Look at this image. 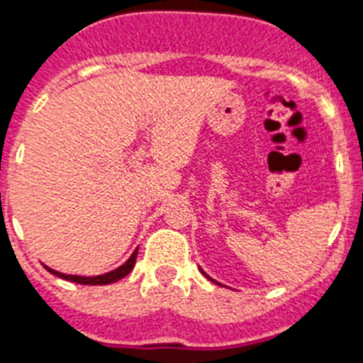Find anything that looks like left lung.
<instances>
[{
	"instance_id": "left-lung-1",
	"label": "left lung",
	"mask_w": 363,
	"mask_h": 363,
	"mask_svg": "<svg viewBox=\"0 0 363 363\" xmlns=\"http://www.w3.org/2000/svg\"><path fill=\"white\" fill-rule=\"evenodd\" d=\"M203 275H205V277H208V275H206V273H203Z\"/></svg>"
}]
</instances>
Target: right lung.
<instances>
[{
	"label": "right lung",
	"instance_id": "1",
	"mask_svg": "<svg viewBox=\"0 0 363 363\" xmlns=\"http://www.w3.org/2000/svg\"><path fill=\"white\" fill-rule=\"evenodd\" d=\"M136 255H138V249H136L133 255H130V258L127 262H125L123 266H120L118 269L114 271H108V273H105V275H97V277H79V275H64V273H59V271L55 269H50V267H45V269L50 271V273H53V275L60 277V279L64 280H69V282H77V284H88V286H101V284H112V282H118L120 279H123V277H127L133 271V267H135L136 264Z\"/></svg>",
	"mask_w": 363,
	"mask_h": 363
}]
</instances>
